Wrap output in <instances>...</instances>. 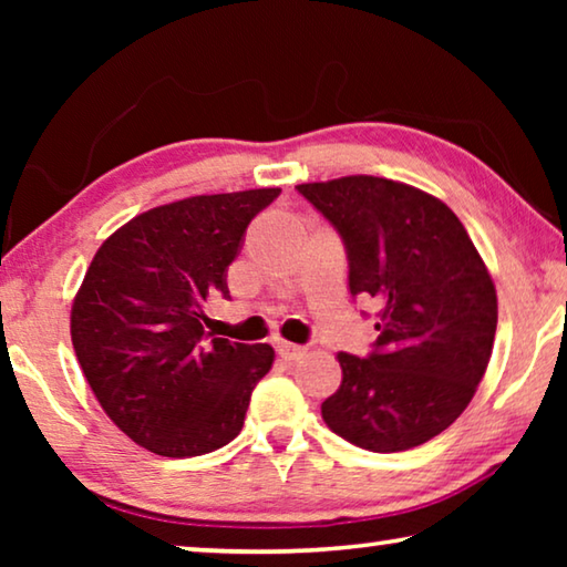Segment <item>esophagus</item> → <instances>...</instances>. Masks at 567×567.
I'll list each match as a JSON object with an SVG mask.
<instances>
[{"label":"esophagus","mask_w":567,"mask_h":567,"mask_svg":"<svg viewBox=\"0 0 567 567\" xmlns=\"http://www.w3.org/2000/svg\"><path fill=\"white\" fill-rule=\"evenodd\" d=\"M275 350H277V354H280V358H282L285 362L300 360L302 354H305V348H300V344H292V342H285V340L277 342Z\"/></svg>","instance_id":"34e87169"}]
</instances>
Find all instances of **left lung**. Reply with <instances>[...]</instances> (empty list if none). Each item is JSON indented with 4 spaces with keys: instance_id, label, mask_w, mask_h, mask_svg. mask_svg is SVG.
I'll return each mask as SVG.
<instances>
[{
    "instance_id": "left-lung-1",
    "label": "left lung",
    "mask_w": 567,
    "mask_h": 567,
    "mask_svg": "<svg viewBox=\"0 0 567 567\" xmlns=\"http://www.w3.org/2000/svg\"><path fill=\"white\" fill-rule=\"evenodd\" d=\"M340 235L350 295L378 307L368 358L340 352L342 385L322 402L332 433L400 453L447 430L491 362L497 297L453 209L427 192L354 175L297 185Z\"/></svg>"
}]
</instances>
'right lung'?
I'll return each instance as SVG.
<instances>
[{
	"label": "right lung",
	"mask_w": 567,
	"mask_h": 567,
	"mask_svg": "<svg viewBox=\"0 0 567 567\" xmlns=\"http://www.w3.org/2000/svg\"><path fill=\"white\" fill-rule=\"evenodd\" d=\"M277 195L247 189L150 209L104 239L84 275L72 305L76 360L110 420L150 453H213L245 425L275 350L213 338L205 305L229 297L227 267Z\"/></svg>",
	"instance_id": "add662e5"
}]
</instances>
